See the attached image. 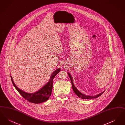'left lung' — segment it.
Returning a JSON list of instances; mask_svg holds the SVG:
<instances>
[{"mask_svg":"<svg viewBox=\"0 0 125 125\" xmlns=\"http://www.w3.org/2000/svg\"><path fill=\"white\" fill-rule=\"evenodd\" d=\"M67 73H68V75H69V77L70 78V80H71L72 85V88H73V92L75 93V94L77 95L78 97H79L80 98H82V99H89L96 98L99 97V96H100V95L104 92V91L101 92V93H100V94H98V95H85V94H83V93H82L79 90H78L75 87V86H74V83H73V78L72 77L71 75L68 72H67Z\"/></svg>","mask_w":125,"mask_h":125,"instance_id":"1","label":"left lung"}]
</instances>
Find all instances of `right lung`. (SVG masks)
I'll list each match as a JSON object with an SVG mask.
<instances>
[{
  "instance_id": "add662e5",
  "label": "right lung",
  "mask_w": 125,
  "mask_h": 125,
  "mask_svg": "<svg viewBox=\"0 0 125 125\" xmlns=\"http://www.w3.org/2000/svg\"><path fill=\"white\" fill-rule=\"evenodd\" d=\"M60 71V69L58 68L55 70L52 73L50 76V80L44 86H43L42 88L39 89L38 91L35 93H29L26 92L23 90L20 89L13 82V81L11 76L12 83L14 87L19 93L22 95L24 98L31 103L34 104H40L48 100L52 94V91L53 87V80L54 78Z\"/></svg>"
}]
</instances>
